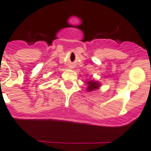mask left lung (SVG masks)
<instances>
[{
	"mask_svg": "<svg viewBox=\"0 0 151 151\" xmlns=\"http://www.w3.org/2000/svg\"><path fill=\"white\" fill-rule=\"evenodd\" d=\"M86 84L88 85L87 91H92L96 90L99 88L100 84L98 83V81H93V80H87Z\"/></svg>",
	"mask_w": 151,
	"mask_h": 151,
	"instance_id": "8db88e82",
	"label": "left lung"
}]
</instances>
